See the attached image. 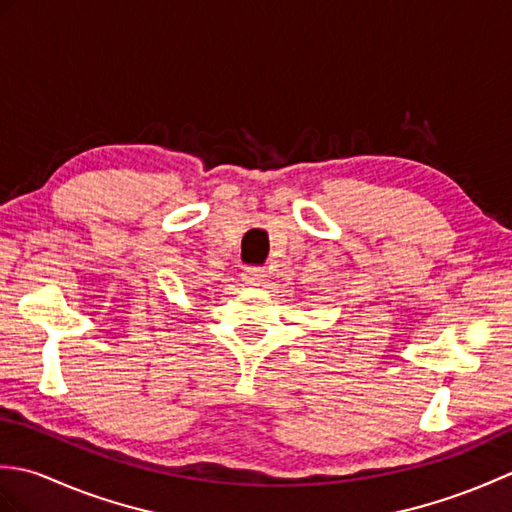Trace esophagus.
Listing matches in <instances>:
<instances>
[{
  "label": "esophagus",
  "instance_id": "1",
  "mask_svg": "<svg viewBox=\"0 0 512 512\" xmlns=\"http://www.w3.org/2000/svg\"><path fill=\"white\" fill-rule=\"evenodd\" d=\"M264 277H266L264 268H255V266L244 268V273H242V279H244L246 286H262Z\"/></svg>",
  "mask_w": 512,
  "mask_h": 512
}]
</instances>
